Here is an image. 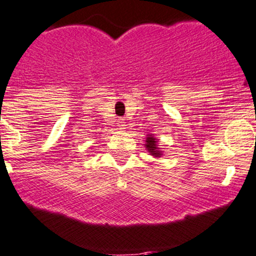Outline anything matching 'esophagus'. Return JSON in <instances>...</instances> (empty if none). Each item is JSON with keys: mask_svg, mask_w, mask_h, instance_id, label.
Returning a JSON list of instances; mask_svg holds the SVG:
<instances>
[{"mask_svg": "<svg viewBox=\"0 0 256 256\" xmlns=\"http://www.w3.org/2000/svg\"><path fill=\"white\" fill-rule=\"evenodd\" d=\"M124 120H118V127L120 129H124Z\"/></svg>", "mask_w": 256, "mask_h": 256, "instance_id": "1", "label": "esophagus"}]
</instances>
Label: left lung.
<instances>
[{
	"label": "left lung",
	"mask_w": 256,
	"mask_h": 256,
	"mask_svg": "<svg viewBox=\"0 0 256 256\" xmlns=\"http://www.w3.org/2000/svg\"><path fill=\"white\" fill-rule=\"evenodd\" d=\"M146 148L148 149V152L152 154V156H156V158L162 156L160 150H159V148H158V139L154 138L152 134H148V136H146Z\"/></svg>",
	"instance_id": "8db88e82"
}]
</instances>
